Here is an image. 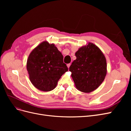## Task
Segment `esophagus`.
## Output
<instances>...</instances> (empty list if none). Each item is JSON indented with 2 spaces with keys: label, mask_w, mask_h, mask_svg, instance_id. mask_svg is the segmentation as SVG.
<instances>
[{
  "label": "esophagus",
  "mask_w": 131,
  "mask_h": 131,
  "mask_svg": "<svg viewBox=\"0 0 131 131\" xmlns=\"http://www.w3.org/2000/svg\"><path fill=\"white\" fill-rule=\"evenodd\" d=\"M67 67H68V68H69V67H70V63H69V64H67Z\"/></svg>",
  "instance_id": "obj_1"
}]
</instances>
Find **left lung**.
<instances>
[{
  "mask_svg": "<svg viewBox=\"0 0 131 131\" xmlns=\"http://www.w3.org/2000/svg\"><path fill=\"white\" fill-rule=\"evenodd\" d=\"M75 56L77 59L69 67L75 86L81 92H92L101 85L106 75L104 54L97 46L89 42L80 47Z\"/></svg>",
  "mask_w": 131,
  "mask_h": 131,
  "instance_id": "8db88e82",
  "label": "left lung"
}]
</instances>
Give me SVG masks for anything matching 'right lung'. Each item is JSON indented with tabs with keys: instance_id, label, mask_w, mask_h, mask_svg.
I'll return each instance as SVG.
<instances>
[{
	"instance_id": "obj_1",
	"label": "right lung",
	"mask_w": 131,
	"mask_h": 131,
	"mask_svg": "<svg viewBox=\"0 0 131 131\" xmlns=\"http://www.w3.org/2000/svg\"><path fill=\"white\" fill-rule=\"evenodd\" d=\"M27 69L31 84L43 92L55 89L62 75L68 70L62 53L54 43L47 41L41 42L31 51Z\"/></svg>"
}]
</instances>
